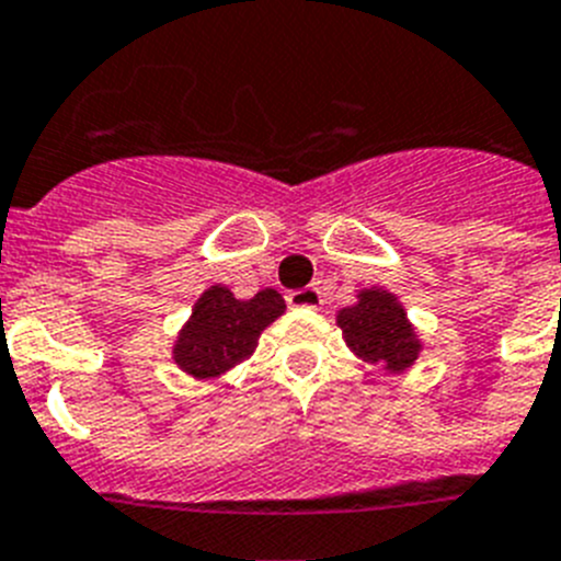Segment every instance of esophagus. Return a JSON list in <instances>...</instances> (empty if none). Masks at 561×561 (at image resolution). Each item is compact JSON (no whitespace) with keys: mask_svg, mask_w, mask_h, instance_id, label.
I'll return each instance as SVG.
<instances>
[{"mask_svg":"<svg viewBox=\"0 0 561 561\" xmlns=\"http://www.w3.org/2000/svg\"><path fill=\"white\" fill-rule=\"evenodd\" d=\"M287 305H290V308H308V310L321 308L319 287H301V290H290V294H287Z\"/></svg>","mask_w":561,"mask_h":561,"instance_id":"obj_1","label":"esophagus"}]
</instances>
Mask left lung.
<instances>
[{
  "mask_svg": "<svg viewBox=\"0 0 561 561\" xmlns=\"http://www.w3.org/2000/svg\"><path fill=\"white\" fill-rule=\"evenodd\" d=\"M335 324L362 362L381 364L387 373H407L423 350L398 296L383 287L358 290L355 305L335 313Z\"/></svg>",
  "mask_w": 561,
  "mask_h": 561,
  "instance_id": "8db88e82",
  "label": "left lung"
}]
</instances>
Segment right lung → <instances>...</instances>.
I'll return each mask as SVG.
<instances>
[{
	"instance_id": "1",
	"label": "right lung",
	"mask_w": 561,
	"mask_h": 561,
	"mask_svg": "<svg viewBox=\"0 0 561 561\" xmlns=\"http://www.w3.org/2000/svg\"><path fill=\"white\" fill-rule=\"evenodd\" d=\"M285 313V299L265 287L253 299H237L226 285H211L194 301L192 316L180 328L172 362L197 381H214L251 358L260 335Z\"/></svg>"
}]
</instances>
